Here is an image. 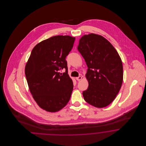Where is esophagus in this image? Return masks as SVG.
<instances>
[{
	"label": "esophagus",
	"mask_w": 146,
	"mask_h": 146,
	"mask_svg": "<svg viewBox=\"0 0 146 146\" xmlns=\"http://www.w3.org/2000/svg\"><path fill=\"white\" fill-rule=\"evenodd\" d=\"M76 80H78V81L79 82V81H80V80L82 79V77L81 76H79L78 77H76Z\"/></svg>",
	"instance_id": "34e87169"
}]
</instances>
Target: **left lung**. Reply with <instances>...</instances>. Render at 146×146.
Instances as JSON below:
<instances>
[{"mask_svg":"<svg viewBox=\"0 0 146 146\" xmlns=\"http://www.w3.org/2000/svg\"><path fill=\"white\" fill-rule=\"evenodd\" d=\"M78 50L88 69L89 83L83 95L85 101L97 108H104L113 101L123 80V68L117 50L104 36L90 33L79 40Z\"/></svg>","mask_w":146,"mask_h":146,"instance_id":"obj_1","label":"left lung"}]
</instances>
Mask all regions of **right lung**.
<instances>
[{"label":"right lung","mask_w":146,"mask_h":146,"mask_svg":"<svg viewBox=\"0 0 146 146\" xmlns=\"http://www.w3.org/2000/svg\"><path fill=\"white\" fill-rule=\"evenodd\" d=\"M75 37L56 35L37 44L25 67L29 91L42 110L59 111L70 101L73 84L68 74L66 57L72 49ZM65 69L62 74L60 70Z\"/></svg>","instance_id":"obj_1"}]
</instances>
